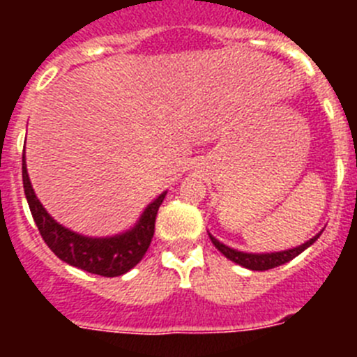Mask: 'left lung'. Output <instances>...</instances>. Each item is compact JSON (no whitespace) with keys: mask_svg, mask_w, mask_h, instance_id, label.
I'll return each mask as SVG.
<instances>
[{"mask_svg":"<svg viewBox=\"0 0 357 357\" xmlns=\"http://www.w3.org/2000/svg\"><path fill=\"white\" fill-rule=\"evenodd\" d=\"M320 234H317L314 238H311L309 241H305L304 245H301V247L291 248V250H284V252H272V254H247V252H238V250H234V248L225 247L223 243H220L216 238H213V236H211V241H213V245L218 248V250L225 255L227 259L234 261V263L241 264V266L248 268V270L264 272V270H272V268L288 263V261H291L293 257H296L298 254H302L305 248L311 247V245H313V243L320 238Z\"/></svg>","mask_w":357,"mask_h":357,"instance_id":"left-lung-1","label":"left lung"}]
</instances>
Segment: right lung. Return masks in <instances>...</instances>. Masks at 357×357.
I'll list each match as a JSON object with an SVG mask.
<instances>
[{"mask_svg":"<svg viewBox=\"0 0 357 357\" xmlns=\"http://www.w3.org/2000/svg\"><path fill=\"white\" fill-rule=\"evenodd\" d=\"M23 188L37 229L53 254L71 266L102 277L123 275L143 259V255L150 247L153 232H155L157 211L166 197V193H162L157 200L151 202L144 209L137 225L125 234L112 236V238H85V236L71 232L66 227L59 225L46 213V209L37 200L36 193L31 189L24 159Z\"/></svg>","mask_w":357,"mask_h":357,"instance_id":"right-lung-1","label":"right lung"}]
</instances>
